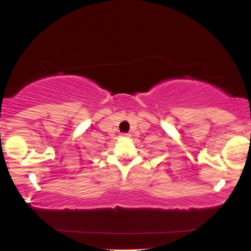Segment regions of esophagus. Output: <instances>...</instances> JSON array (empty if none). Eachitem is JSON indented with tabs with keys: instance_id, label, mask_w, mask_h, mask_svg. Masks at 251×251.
<instances>
[{
	"instance_id": "34e87169",
	"label": "esophagus",
	"mask_w": 251,
	"mask_h": 251,
	"mask_svg": "<svg viewBox=\"0 0 251 251\" xmlns=\"http://www.w3.org/2000/svg\"><path fill=\"white\" fill-rule=\"evenodd\" d=\"M121 136H122V137H124V138H128V137H130V135H129V134H126V133L122 134Z\"/></svg>"
}]
</instances>
